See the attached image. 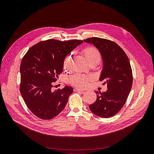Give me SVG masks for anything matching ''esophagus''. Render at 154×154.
Here are the masks:
<instances>
[{
	"instance_id": "34e87169",
	"label": "esophagus",
	"mask_w": 154,
	"mask_h": 154,
	"mask_svg": "<svg viewBox=\"0 0 154 154\" xmlns=\"http://www.w3.org/2000/svg\"><path fill=\"white\" fill-rule=\"evenodd\" d=\"M74 91L75 92H81V93L83 92V90L82 89L79 88H75L74 89Z\"/></svg>"
}]
</instances>
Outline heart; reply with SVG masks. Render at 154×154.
I'll use <instances>...</instances> for the list:
<instances>
[{
    "mask_svg": "<svg viewBox=\"0 0 154 154\" xmlns=\"http://www.w3.org/2000/svg\"><path fill=\"white\" fill-rule=\"evenodd\" d=\"M82 54L85 56V58L88 61H92V60H96L97 62L100 60V56L99 54V51L94 48H87L83 50ZM71 63V57L68 56L65 59L64 64L65 67H68V66L70 65ZM90 77H87L83 75L77 74L75 75L72 78V82L74 85L80 86H84L88 84L90 80Z\"/></svg>",
    "mask_w": 154,
    "mask_h": 154,
    "instance_id": "b5f03b06",
    "label": "heart"
}]
</instances>
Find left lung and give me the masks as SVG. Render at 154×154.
I'll return each mask as SVG.
<instances>
[{"mask_svg":"<svg viewBox=\"0 0 154 154\" xmlns=\"http://www.w3.org/2000/svg\"><path fill=\"white\" fill-rule=\"evenodd\" d=\"M84 42L91 43L100 52L103 68L100 81L106 84L105 92L95 91L96 102L89 105L96 115L108 118L118 113L125 104L133 82L132 71L125 52L115 42L96 37L88 38Z\"/></svg>","mask_w":154,"mask_h":154,"instance_id":"obj_1","label":"left lung"}]
</instances>
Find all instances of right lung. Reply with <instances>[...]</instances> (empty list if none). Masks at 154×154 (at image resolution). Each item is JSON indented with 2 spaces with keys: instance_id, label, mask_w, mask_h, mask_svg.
<instances>
[{
  "instance_id": "add662e5",
  "label": "right lung",
  "mask_w": 154,
  "mask_h": 154,
  "mask_svg": "<svg viewBox=\"0 0 154 154\" xmlns=\"http://www.w3.org/2000/svg\"><path fill=\"white\" fill-rule=\"evenodd\" d=\"M83 41H41L29 49L22 60L20 92L30 110L40 119L49 120L60 114L73 93L71 86L53 91L63 69L64 60Z\"/></svg>"
}]
</instances>
